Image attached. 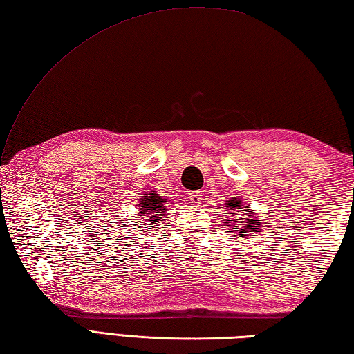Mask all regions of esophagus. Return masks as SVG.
<instances>
[{
	"instance_id": "34e87169",
	"label": "esophagus",
	"mask_w": 354,
	"mask_h": 354,
	"mask_svg": "<svg viewBox=\"0 0 354 354\" xmlns=\"http://www.w3.org/2000/svg\"><path fill=\"white\" fill-rule=\"evenodd\" d=\"M190 201H192V204H193V205H199L201 202H202V193H201V192H194V193H192Z\"/></svg>"
}]
</instances>
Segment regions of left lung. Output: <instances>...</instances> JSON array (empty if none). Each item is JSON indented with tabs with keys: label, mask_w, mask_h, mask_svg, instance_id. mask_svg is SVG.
<instances>
[{
	"label": "left lung",
	"mask_w": 354,
	"mask_h": 354,
	"mask_svg": "<svg viewBox=\"0 0 354 354\" xmlns=\"http://www.w3.org/2000/svg\"><path fill=\"white\" fill-rule=\"evenodd\" d=\"M225 207L227 209L225 213L228 217H223V227L225 228H232L234 231H242L239 232V236H245L243 232L248 234H254L255 231L261 228V222L259 214L251 209L250 204H245V202L240 198H231L225 201Z\"/></svg>",
	"instance_id": "obj_1"
}]
</instances>
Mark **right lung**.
Returning <instances> with one entry per match:
<instances>
[{
  "instance_id": "add662e5",
  "label": "right lung",
  "mask_w": 354,
  "mask_h": 354,
  "mask_svg": "<svg viewBox=\"0 0 354 354\" xmlns=\"http://www.w3.org/2000/svg\"><path fill=\"white\" fill-rule=\"evenodd\" d=\"M165 199L164 196H160V194L155 193L153 190L150 193H146L145 196H141L138 205L140 207V217H137V221L141 225H155V227H160V222L165 219V213H167V208H165ZM135 221V217H133ZM132 223V221H129ZM137 222H133V227H137ZM150 230V228H149Z\"/></svg>"
}]
</instances>
